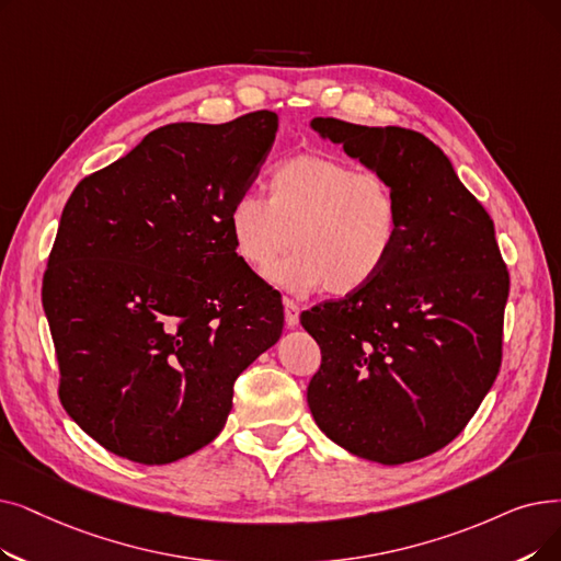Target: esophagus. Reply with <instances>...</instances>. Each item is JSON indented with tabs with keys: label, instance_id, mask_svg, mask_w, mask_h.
<instances>
[{
	"label": "esophagus",
	"instance_id": "esophagus-1",
	"mask_svg": "<svg viewBox=\"0 0 561 561\" xmlns=\"http://www.w3.org/2000/svg\"><path fill=\"white\" fill-rule=\"evenodd\" d=\"M284 321H286V328H296L300 321V307L290 298H284Z\"/></svg>",
	"mask_w": 561,
	"mask_h": 561
}]
</instances>
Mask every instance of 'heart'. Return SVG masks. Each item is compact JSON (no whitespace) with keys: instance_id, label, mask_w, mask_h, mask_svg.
<instances>
[{"instance_id":"heart-1","label":"heart","mask_w":561,"mask_h":561,"mask_svg":"<svg viewBox=\"0 0 561 561\" xmlns=\"http://www.w3.org/2000/svg\"><path fill=\"white\" fill-rule=\"evenodd\" d=\"M233 254L259 277L295 238L299 252L271 282L309 294L353 296L374 284L401 238V202L380 172L323 153L284 160L267 179V197L242 192L227 210Z\"/></svg>"}]
</instances>
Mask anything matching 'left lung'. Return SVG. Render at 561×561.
Masks as SVG:
<instances>
[{"instance_id": "1", "label": "left lung", "mask_w": 561, "mask_h": 561, "mask_svg": "<svg viewBox=\"0 0 561 561\" xmlns=\"http://www.w3.org/2000/svg\"><path fill=\"white\" fill-rule=\"evenodd\" d=\"M394 185L401 238L380 277L300 316L319 341L313 422L353 456L401 466L449 445L495 382L508 273L491 215L424 135L311 118Z\"/></svg>"}]
</instances>
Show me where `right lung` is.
Wrapping results in <instances>:
<instances>
[{
    "instance_id": "obj_1",
    "label": "right lung",
    "mask_w": 561,
    "mask_h": 561,
    "mask_svg": "<svg viewBox=\"0 0 561 561\" xmlns=\"http://www.w3.org/2000/svg\"><path fill=\"white\" fill-rule=\"evenodd\" d=\"M275 112L169 124L72 190L43 277L59 399L107 451L167 466L213 443L233 382L275 346L277 290L233 254L227 210Z\"/></svg>"
}]
</instances>
